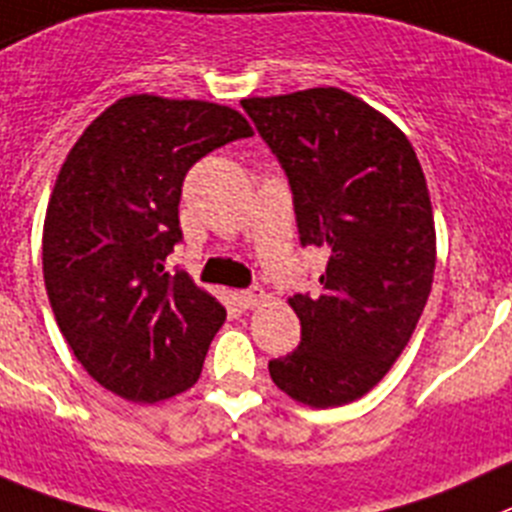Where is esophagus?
<instances>
[{"label": "esophagus", "mask_w": 512, "mask_h": 512, "mask_svg": "<svg viewBox=\"0 0 512 512\" xmlns=\"http://www.w3.org/2000/svg\"><path fill=\"white\" fill-rule=\"evenodd\" d=\"M236 299L241 301V306H246V309H251V306H259L261 301H266V294L259 289V286H253V289L238 291Z\"/></svg>", "instance_id": "1"}]
</instances>
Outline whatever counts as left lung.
Instances as JSON below:
<instances>
[{
  "label": "left lung",
  "mask_w": 512,
  "mask_h": 512,
  "mask_svg": "<svg viewBox=\"0 0 512 512\" xmlns=\"http://www.w3.org/2000/svg\"><path fill=\"white\" fill-rule=\"evenodd\" d=\"M241 107L289 178L301 246L326 248L319 294H294L301 342L269 362L309 407L362 397L410 342L432 289L435 221L410 140L337 87Z\"/></svg>",
  "instance_id": "8db88e82"
}]
</instances>
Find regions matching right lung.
I'll return each mask as SVG.
<instances>
[{
    "instance_id": "obj_1",
    "label": "right lung",
    "mask_w": 512,
    "mask_h": 512,
    "mask_svg": "<svg viewBox=\"0 0 512 512\" xmlns=\"http://www.w3.org/2000/svg\"><path fill=\"white\" fill-rule=\"evenodd\" d=\"M231 107L123 97L67 155L42 238L57 326L97 384L130 402L193 387L226 309L180 269L186 173L221 145L251 138Z\"/></svg>"
}]
</instances>
